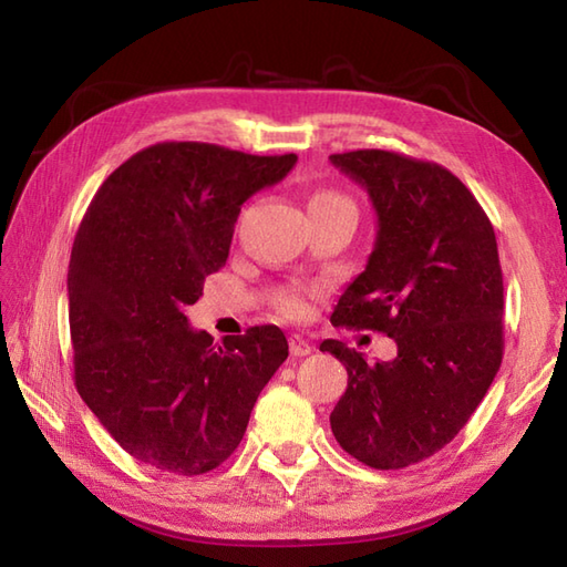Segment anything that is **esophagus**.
I'll return each mask as SVG.
<instances>
[{
	"mask_svg": "<svg viewBox=\"0 0 567 567\" xmlns=\"http://www.w3.org/2000/svg\"><path fill=\"white\" fill-rule=\"evenodd\" d=\"M290 351H292V355H295V358L309 355V353H311V343L305 339V336L292 333V336H290Z\"/></svg>",
	"mask_w": 567,
	"mask_h": 567,
	"instance_id": "1",
	"label": "esophagus"
}]
</instances>
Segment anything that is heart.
<instances>
[{
  "label": "heart",
  "mask_w": 567,
  "mask_h": 567,
  "mask_svg": "<svg viewBox=\"0 0 567 567\" xmlns=\"http://www.w3.org/2000/svg\"><path fill=\"white\" fill-rule=\"evenodd\" d=\"M331 204H348V202L341 195H336V192H315V195H311L307 202V209L331 207ZM280 309L287 317H302V315H307V302L297 290H290L280 297Z\"/></svg>",
  "instance_id": "obj_1"
}]
</instances>
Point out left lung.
Segmentation results:
<instances>
[{
  "mask_svg": "<svg viewBox=\"0 0 567 567\" xmlns=\"http://www.w3.org/2000/svg\"><path fill=\"white\" fill-rule=\"evenodd\" d=\"M331 163L368 189L378 214L365 270L346 287L331 323L396 343L382 363L343 341L319 346L348 372L331 431L355 461L400 470L457 436L502 365L495 228L473 192L436 163L392 151L336 153Z\"/></svg>",
  "mask_w": 567,
  "mask_h": 567,
  "instance_id": "8db88e82",
  "label": "left lung"
}]
</instances>
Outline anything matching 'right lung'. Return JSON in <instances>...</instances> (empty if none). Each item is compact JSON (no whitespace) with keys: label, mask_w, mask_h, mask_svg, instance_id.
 Instances as JSON below:
<instances>
[{"label":"right lung","mask_w":567,"mask_h":567,"mask_svg":"<svg viewBox=\"0 0 567 567\" xmlns=\"http://www.w3.org/2000/svg\"><path fill=\"white\" fill-rule=\"evenodd\" d=\"M295 163L155 143L118 165L82 216L68 270L75 388L136 461L175 475L221 465L290 353L270 323L214 343L185 309L226 265L240 204Z\"/></svg>","instance_id":"obj_1"}]
</instances>
